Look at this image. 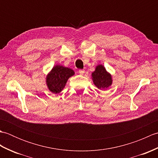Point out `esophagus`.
<instances>
[{"mask_svg":"<svg viewBox=\"0 0 158 158\" xmlns=\"http://www.w3.org/2000/svg\"><path fill=\"white\" fill-rule=\"evenodd\" d=\"M85 73V70H79V73L80 74V75H83Z\"/></svg>","mask_w":158,"mask_h":158,"instance_id":"1","label":"esophagus"}]
</instances>
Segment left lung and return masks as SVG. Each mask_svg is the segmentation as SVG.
Here are the masks:
<instances>
[{"mask_svg":"<svg viewBox=\"0 0 158 158\" xmlns=\"http://www.w3.org/2000/svg\"><path fill=\"white\" fill-rule=\"evenodd\" d=\"M92 79L94 84L100 89L108 88L113 83L112 75L102 64L96 66L95 70L92 73Z\"/></svg>","mask_w":158,"mask_h":158,"instance_id":"1","label":"left lung"}]
</instances>
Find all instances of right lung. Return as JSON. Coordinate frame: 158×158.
<instances>
[{
  "instance_id": "1",
  "label": "right lung",
  "mask_w": 158,
  "mask_h": 158,
  "mask_svg": "<svg viewBox=\"0 0 158 158\" xmlns=\"http://www.w3.org/2000/svg\"><path fill=\"white\" fill-rule=\"evenodd\" d=\"M75 75L71 69L62 65H56L46 76V85L49 90L53 94H59L65 88L70 77Z\"/></svg>"
}]
</instances>
